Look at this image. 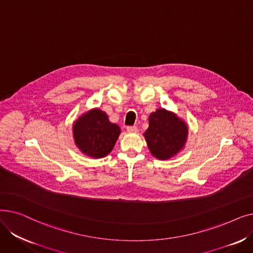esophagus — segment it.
Returning <instances> with one entry per match:
<instances>
[{
	"label": "esophagus",
	"instance_id": "1",
	"mask_svg": "<svg viewBox=\"0 0 253 253\" xmlns=\"http://www.w3.org/2000/svg\"><path fill=\"white\" fill-rule=\"evenodd\" d=\"M127 132H129V133H137L138 129H137L136 126H128L127 127Z\"/></svg>",
	"mask_w": 253,
	"mask_h": 253
}]
</instances>
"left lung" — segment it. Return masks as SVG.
<instances>
[{
	"instance_id": "8db88e82",
	"label": "left lung",
	"mask_w": 253,
	"mask_h": 253,
	"mask_svg": "<svg viewBox=\"0 0 253 253\" xmlns=\"http://www.w3.org/2000/svg\"><path fill=\"white\" fill-rule=\"evenodd\" d=\"M150 152L160 160L175 156L188 137V126L175 114L159 109L149 117V128L143 134Z\"/></svg>"
}]
</instances>
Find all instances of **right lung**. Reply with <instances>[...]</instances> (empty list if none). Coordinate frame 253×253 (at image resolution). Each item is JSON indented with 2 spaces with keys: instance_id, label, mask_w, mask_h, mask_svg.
Segmentation results:
<instances>
[{
  "instance_id": "right-lung-1",
  "label": "right lung",
  "mask_w": 253,
  "mask_h": 253,
  "mask_svg": "<svg viewBox=\"0 0 253 253\" xmlns=\"http://www.w3.org/2000/svg\"><path fill=\"white\" fill-rule=\"evenodd\" d=\"M73 133L77 147L82 153L98 159L112 152L121 129L109 121L104 112L94 109L77 120Z\"/></svg>"
}]
</instances>
